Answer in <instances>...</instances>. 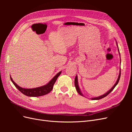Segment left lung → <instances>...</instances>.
<instances>
[{"mask_svg": "<svg viewBox=\"0 0 132 132\" xmlns=\"http://www.w3.org/2000/svg\"><path fill=\"white\" fill-rule=\"evenodd\" d=\"M117 46H118V45H117ZM120 77H121V70H120V72H119V76H118V79H117V81H116V82L115 83V84L113 85V86L112 87V88L107 92V93H106V94H105L104 95H102V96H98V97H94V98H91V100H100V99H101V98H103V97H106V96H107L108 95H109L111 92L112 91L113 89H114V87H116V86L117 85V84L118 83V81H119V79H120ZM74 83H75V88H76V89H77V92L80 95H81V96H83V95L82 94V93H81V91H80V89H79V86H78V77H77V76H76L75 77V81H74Z\"/></svg>", "mask_w": 132, "mask_h": 132, "instance_id": "8db88e82", "label": "left lung"}]
</instances>
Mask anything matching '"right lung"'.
I'll return each mask as SVG.
<instances>
[{
  "label": "right lung",
  "instance_id": "1",
  "mask_svg": "<svg viewBox=\"0 0 132 132\" xmlns=\"http://www.w3.org/2000/svg\"><path fill=\"white\" fill-rule=\"evenodd\" d=\"M61 74V71L59 72L55 77L51 80L46 84V85H44L41 87H36V88L34 89H25L22 88V87L18 86L16 84L12 78L10 77V79L14 84V85L16 87V88L21 92V93L24 94L25 95L27 96L30 97H38L40 96H43L48 94L53 89V87L55 81L57 80L58 77Z\"/></svg>",
  "mask_w": 132,
  "mask_h": 132
}]
</instances>
